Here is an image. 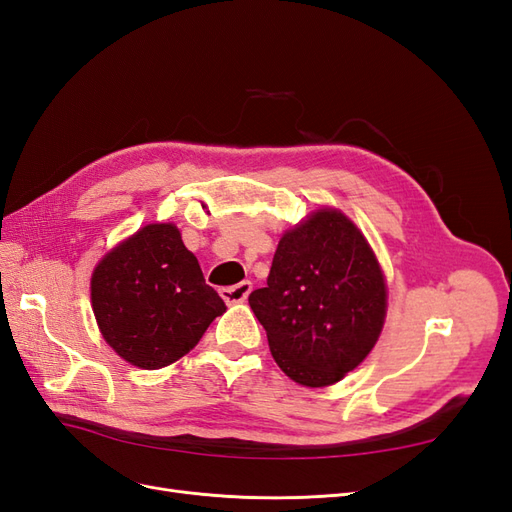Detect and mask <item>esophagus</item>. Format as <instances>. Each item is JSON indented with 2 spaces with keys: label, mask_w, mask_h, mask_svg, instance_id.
<instances>
[{
  "label": "esophagus",
  "mask_w": 512,
  "mask_h": 512,
  "mask_svg": "<svg viewBox=\"0 0 512 512\" xmlns=\"http://www.w3.org/2000/svg\"><path fill=\"white\" fill-rule=\"evenodd\" d=\"M250 292H252V282H247V280H243L241 284H235V286L222 288V290H220L222 299H224L228 305H232V303H243L247 297H250Z\"/></svg>",
  "instance_id": "esophagus-1"
}]
</instances>
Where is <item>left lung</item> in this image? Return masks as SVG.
I'll list each match as a JSON object with an SVG mask.
<instances>
[{
	"label": "left lung",
	"instance_id": "1",
	"mask_svg": "<svg viewBox=\"0 0 512 512\" xmlns=\"http://www.w3.org/2000/svg\"><path fill=\"white\" fill-rule=\"evenodd\" d=\"M250 307L284 374L322 389L376 346L389 290L363 230L344 211L320 207L284 232L267 286L250 294Z\"/></svg>",
	"mask_w": 512,
	"mask_h": 512
}]
</instances>
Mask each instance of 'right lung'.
Returning <instances> with one entry per match:
<instances>
[{"instance_id":"obj_1","label":"right lung","mask_w":512,"mask_h":512,"mask_svg":"<svg viewBox=\"0 0 512 512\" xmlns=\"http://www.w3.org/2000/svg\"><path fill=\"white\" fill-rule=\"evenodd\" d=\"M91 309L123 361L162 369L188 354L226 305L173 222H151L108 250L91 273Z\"/></svg>"}]
</instances>
